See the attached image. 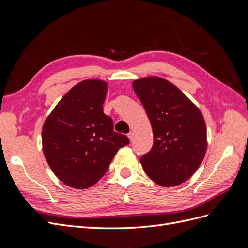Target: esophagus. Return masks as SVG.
Listing matches in <instances>:
<instances>
[{
  "label": "esophagus",
  "mask_w": 248,
  "mask_h": 248,
  "mask_svg": "<svg viewBox=\"0 0 248 248\" xmlns=\"http://www.w3.org/2000/svg\"><path fill=\"white\" fill-rule=\"evenodd\" d=\"M128 138H129V140L132 141V140H133V138H134V133H133V132H129V133H128Z\"/></svg>",
  "instance_id": "34e87169"
}]
</instances>
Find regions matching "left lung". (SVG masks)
<instances>
[{
	"label": "left lung",
	"mask_w": 248,
	"mask_h": 248,
	"mask_svg": "<svg viewBox=\"0 0 248 248\" xmlns=\"http://www.w3.org/2000/svg\"><path fill=\"white\" fill-rule=\"evenodd\" d=\"M132 87L151 122L154 142L140 157L146 174L163 187L187 181L204 159L207 128L196 104L159 77L133 80Z\"/></svg>",
	"instance_id": "left-lung-1"
}]
</instances>
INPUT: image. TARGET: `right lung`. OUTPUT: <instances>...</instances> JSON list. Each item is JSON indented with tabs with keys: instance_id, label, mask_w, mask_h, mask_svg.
<instances>
[{
	"instance_id": "obj_1",
	"label": "right lung",
	"mask_w": 248,
	"mask_h": 248,
	"mask_svg": "<svg viewBox=\"0 0 248 248\" xmlns=\"http://www.w3.org/2000/svg\"><path fill=\"white\" fill-rule=\"evenodd\" d=\"M108 84L86 79L71 88L42 127V150L54 174L72 188L86 189L106 174L120 148L129 144L103 114Z\"/></svg>"
}]
</instances>
